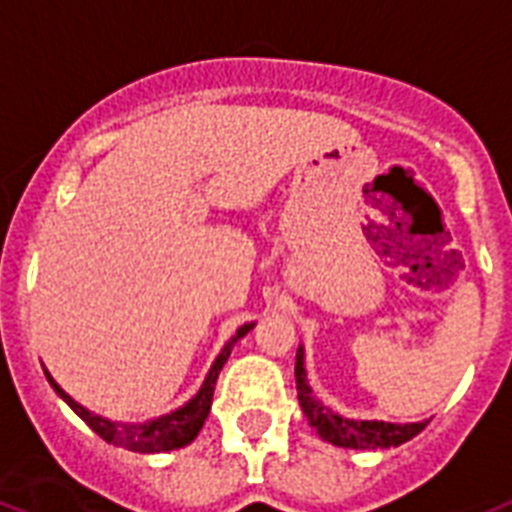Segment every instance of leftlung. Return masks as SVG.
Instances as JSON below:
<instances>
[{
	"label": "left lung",
	"mask_w": 512,
	"mask_h": 512,
	"mask_svg": "<svg viewBox=\"0 0 512 512\" xmlns=\"http://www.w3.org/2000/svg\"><path fill=\"white\" fill-rule=\"evenodd\" d=\"M295 387H298V400L306 413L308 424L314 426L316 434L324 442H332L337 447H350V450H384V447H398L408 439L416 437L426 426V421L416 424H390V421H363V418H345L316 398L311 384L306 379V353L303 345L295 353Z\"/></svg>",
	"instance_id": "obj_1"
}]
</instances>
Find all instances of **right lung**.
I'll use <instances>...</instances> for the list:
<instances>
[{"label":"right lung","mask_w":512,"mask_h":512,"mask_svg":"<svg viewBox=\"0 0 512 512\" xmlns=\"http://www.w3.org/2000/svg\"><path fill=\"white\" fill-rule=\"evenodd\" d=\"M253 327H256L253 322L243 324V327L225 342V348L219 350V356L211 363V369L209 374H206L204 384H201V390H198L188 403L180 405L177 411L164 413V416L151 418V421H143V424H122V421L96 416V413H91L88 408H83L78 400L70 398V395L54 382V377L49 371L44 369V374L59 398L65 400V403L70 405V408H73V411L78 413L101 439H104V442H109V445L114 447H125L130 453H170V450H180V447L190 445V442L198 437V432H201V426H204L206 416H209L211 411V398H214V384H217L219 371H222V366H225L227 358H230L235 342H238L240 337H246Z\"/></svg>","instance_id":"1"}]
</instances>
